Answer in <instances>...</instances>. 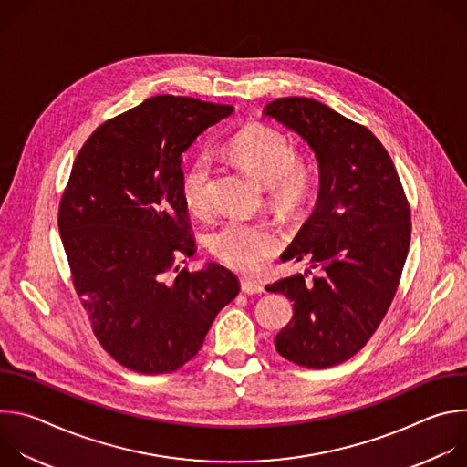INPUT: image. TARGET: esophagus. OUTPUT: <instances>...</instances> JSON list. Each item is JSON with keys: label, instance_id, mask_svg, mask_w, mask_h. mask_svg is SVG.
<instances>
[{"label": "esophagus", "instance_id": "esophagus-1", "mask_svg": "<svg viewBox=\"0 0 467 467\" xmlns=\"http://www.w3.org/2000/svg\"><path fill=\"white\" fill-rule=\"evenodd\" d=\"M240 288L244 294L253 296V294H264V286L258 281L253 279H240Z\"/></svg>", "mask_w": 467, "mask_h": 467}]
</instances>
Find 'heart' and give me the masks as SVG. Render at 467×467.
Wrapping results in <instances>:
<instances>
[{"instance_id":"b5f03b06","label":"heart","mask_w":467,"mask_h":467,"mask_svg":"<svg viewBox=\"0 0 467 467\" xmlns=\"http://www.w3.org/2000/svg\"><path fill=\"white\" fill-rule=\"evenodd\" d=\"M233 159L262 184L270 186L272 202L288 213L301 209L314 190L316 173L308 159L294 153L292 142L270 127H249L231 140ZM213 161L209 155L193 159L181 177L184 207L203 216L211 209ZM281 245L279 234L260 222L229 220L209 236L211 253L234 270H253Z\"/></svg>"}]
</instances>
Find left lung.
Segmentation results:
<instances>
[{"label": "left lung", "instance_id": "8db88e82", "mask_svg": "<svg viewBox=\"0 0 467 467\" xmlns=\"http://www.w3.org/2000/svg\"><path fill=\"white\" fill-rule=\"evenodd\" d=\"M314 151V213L281 254L310 270L265 286L292 301L275 349L305 368L337 366L371 338L395 296L410 245V209L395 166L373 132L310 98H279L262 110Z\"/></svg>", "mask_w": 467, "mask_h": 467}]
</instances>
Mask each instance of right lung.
<instances>
[{"instance_id": "obj_1", "label": "right lung", "mask_w": 467, "mask_h": 467, "mask_svg": "<svg viewBox=\"0 0 467 467\" xmlns=\"http://www.w3.org/2000/svg\"><path fill=\"white\" fill-rule=\"evenodd\" d=\"M233 110L155 96L99 125L74 162L58 209L62 245L96 338L132 371L186 364L238 296V279L223 265L186 272L177 264L195 253L181 195L182 153Z\"/></svg>"}]
</instances>
